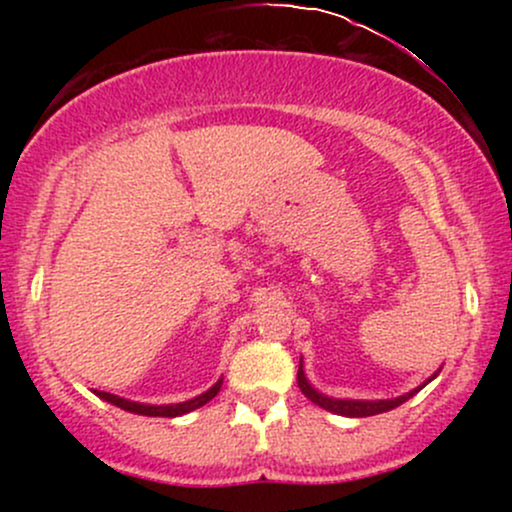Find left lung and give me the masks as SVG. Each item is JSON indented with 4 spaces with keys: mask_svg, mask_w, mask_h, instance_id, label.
Segmentation results:
<instances>
[{
    "mask_svg": "<svg viewBox=\"0 0 512 512\" xmlns=\"http://www.w3.org/2000/svg\"><path fill=\"white\" fill-rule=\"evenodd\" d=\"M440 373V368L436 373L431 375V378L426 380L424 385H419L416 390L407 392V395H399V397H392V399H337V397H327L322 395L320 390H315L313 385H310V380L305 378V370H303V358L301 363H298V387H301V392L305 397L310 399V402L317 404V407L332 411V414H339V416H351V419H358V416H375V414H383V411H390L399 407V404L407 402L409 397H414L416 392L424 390V387L431 383L433 378Z\"/></svg>",
    "mask_w": 512,
    "mask_h": 512,
    "instance_id": "obj_1",
    "label": "left lung"
}]
</instances>
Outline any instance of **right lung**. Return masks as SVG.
Here are the masks:
<instances>
[{
	"instance_id": "1",
	"label": "right lung",
	"mask_w": 512,
	"mask_h": 512,
	"mask_svg": "<svg viewBox=\"0 0 512 512\" xmlns=\"http://www.w3.org/2000/svg\"><path fill=\"white\" fill-rule=\"evenodd\" d=\"M223 385V378L216 380L214 385L209 387L207 392H202V395L187 399V402H175V404H144V402H132V399H125V397H117V395H110V392H101V390H93L98 397L103 399V402L108 404H115V407L129 411V414H142V416H182V414H190V411H195L199 407H204V404L209 402V399H214L219 395Z\"/></svg>"
}]
</instances>
